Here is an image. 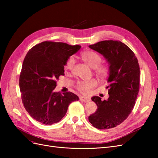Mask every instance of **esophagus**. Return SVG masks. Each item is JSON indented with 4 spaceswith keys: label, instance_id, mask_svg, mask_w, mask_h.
Returning <instances> with one entry per match:
<instances>
[{
    "label": "esophagus",
    "instance_id": "34e87169",
    "mask_svg": "<svg viewBox=\"0 0 158 158\" xmlns=\"http://www.w3.org/2000/svg\"><path fill=\"white\" fill-rule=\"evenodd\" d=\"M80 101L84 102V103H87V102H89L90 101V99L88 98H86V97L80 96Z\"/></svg>",
    "mask_w": 158,
    "mask_h": 158
}]
</instances>
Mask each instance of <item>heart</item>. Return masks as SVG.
Returning a JSON list of instances; mask_svg holds the SVG:
<instances>
[{
    "label": "heart",
    "instance_id": "heart-1",
    "mask_svg": "<svg viewBox=\"0 0 158 158\" xmlns=\"http://www.w3.org/2000/svg\"><path fill=\"white\" fill-rule=\"evenodd\" d=\"M80 59L85 63H86L91 68L94 69V73L98 77L101 78H106L109 74V69L108 66L104 64H100L102 60V56L96 52L93 51H85L81 52ZM74 59L70 56L65 64V69L71 70L74 67ZM97 85V81L95 80H90L89 82H80L76 85V88L80 93L83 94H88L91 90Z\"/></svg>",
    "mask_w": 158,
    "mask_h": 158
}]
</instances>
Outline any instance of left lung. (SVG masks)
<instances>
[{
    "instance_id": "obj_1",
    "label": "left lung",
    "mask_w": 158,
    "mask_h": 158,
    "mask_svg": "<svg viewBox=\"0 0 158 158\" xmlns=\"http://www.w3.org/2000/svg\"><path fill=\"white\" fill-rule=\"evenodd\" d=\"M103 55L109 73L107 100L94 96L98 109L88 117L98 129H109L121 124L132 112L140 88V66L133 51L121 41L106 40L89 46Z\"/></svg>"
}]
</instances>
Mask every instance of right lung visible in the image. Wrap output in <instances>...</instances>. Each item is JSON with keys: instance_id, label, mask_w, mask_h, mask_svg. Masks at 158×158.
I'll return each instance as SVG.
<instances>
[{"instance_id": "right-lung-1", "label": "right lung", "mask_w": 158, "mask_h": 158, "mask_svg": "<svg viewBox=\"0 0 158 158\" xmlns=\"http://www.w3.org/2000/svg\"><path fill=\"white\" fill-rule=\"evenodd\" d=\"M81 48L65 43L44 41L33 47L23 62L19 85L23 107L38 122L51 125L59 122L70 103L79 100L73 92H55L56 80L64 65Z\"/></svg>"}]
</instances>
